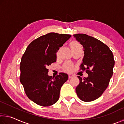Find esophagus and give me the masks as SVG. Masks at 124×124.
I'll list each match as a JSON object with an SVG mask.
<instances>
[{"instance_id": "esophagus-1", "label": "esophagus", "mask_w": 124, "mask_h": 124, "mask_svg": "<svg viewBox=\"0 0 124 124\" xmlns=\"http://www.w3.org/2000/svg\"><path fill=\"white\" fill-rule=\"evenodd\" d=\"M74 77V75H72V74H69V75H68V78H69V79L72 78V77Z\"/></svg>"}]
</instances>
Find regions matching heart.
Instances as JSON below:
<instances>
[{"instance_id": "obj_1", "label": "heart", "mask_w": 124, "mask_h": 124, "mask_svg": "<svg viewBox=\"0 0 124 124\" xmlns=\"http://www.w3.org/2000/svg\"><path fill=\"white\" fill-rule=\"evenodd\" d=\"M70 45L72 50H74L75 49V48H77V47L80 46V45L79 44V43H78V42L76 41H71L70 44ZM58 54H59V50H58L56 54H57V56H58ZM63 70L65 71H66V72H72V71H73V69H74V65H73L72 63H70V62H67L65 63L63 65Z\"/></svg>"}]
</instances>
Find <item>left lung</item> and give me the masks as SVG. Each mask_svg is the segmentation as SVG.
Instances as JSON below:
<instances>
[{"label":"left lung","instance_id":"1","mask_svg":"<svg viewBox=\"0 0 124 124\" xmlns=\"http://www.w3.org/2000/svg\"><path fill=\"white\" fill-rule=\"evenodd\" d=\"M73 35L84 47V56L80 70H85L89 75L84 79L78 76L80 83L75 90L81 101H92L108 87L113 73L114 56L108 46L99 40L85 34Z\"/></svg>","mask_w":124,"mask_h":124}]
</instances>
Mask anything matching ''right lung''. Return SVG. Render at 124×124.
<instances>
[{
  "mask_svg": "<svg viewBox=\"0 0 124 124\" xmlns=\"http://www.w3.org/2000/svg\"><path fill=\"white\" fill-rule=\"evenodd\" d=\"M71 35L49 33L29 44L20 63V82L29 99L43 107L53 105L59 99L60 90L68 75L60 73L49 76L47 67L56 61V52Z\"/></svg>",
  "mask_w": 124,
  "mask_h": 124,
  "instance_id": "1",
  "label": "right lung"
}]
</instances>
